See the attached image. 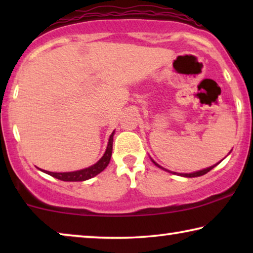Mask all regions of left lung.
I'll list each match as a JSON object with an SVG mask.
<instances>
[{
  "instance_id": "obj_1",
  "label": "left lung",
  "mask_w": 253,
  "mask_h": 253,
  "mask_svg": "<svg viewBox=\"0 0 253 253\" xmlns=\"http://www.w3.org/2000/svg\"><path fill=\"white\" fill-rule=\"evenodd\" d=\"M152 160V162H153V164L157 166V167H159V168H161V169H164V170H166V171H168V172H171V174H175V175H179V176H183V177H198V176H203V175H205V174H207V172H209L210 170H212V169L215 167V166H217L220 164V162H217V164H215V165H213V166H211V167H209V168H205V169H202V170H198V171H195V172H189V174H182V172H175V171H170V170H168V169H166V168H164V167H161L160 165H158L157 162H155L153 159H151ZM222 161V160H221Z\"/></svg>"
}]
</instances>
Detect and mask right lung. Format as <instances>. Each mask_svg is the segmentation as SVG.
Returning a JSON list of instances; mask_svg holds the SVG:
<instances>
[{
  "mask_svg": "<svg viewBox=\"0 0 253 253\" xmlns=\"http://www.w3.org/2000/svg\"><path fill=\"white\" fill-rule=\"evenodd\" d=\"M114 133H115V131H113V133L110 134L105 154L102 155L101 159H100L96 164L89 166L87 168L81 169V170H76V171H68V172H53V171H47V170H42V171L64 182H83V181H86V179L94 177V176L100 174L102 170H105L107 166L109 165L110 158H112V152H113Z\"/></svg>",
  "mask_w": 253,
  "mask_h": 253,
  "instance_id": "1",
  "label": "right lung"
}]
</instances>
